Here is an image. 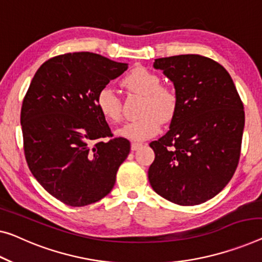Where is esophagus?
Segmentation results:
<instances>
[{"label": "esophagus", "instance_id": "1", "mask_svg": "<svg viewBox=\"0 0 262 262\" xmlns=\"http://www.w3.org/2000/svg\"><path fill=\"white\" fill-rule=\"evenodd\" d=\"M142 146V143L141 142H132V144H130V149L132 150H136V149H139L140 147Z\"/></svg>", "mask_w": 262, "mask_h": 262}]
</instances>
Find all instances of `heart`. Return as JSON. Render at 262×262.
<instances>
[{
	"instance_id": "b5f03b06",
	"label": "heart",
	"mask_w": 262,
	"mask_h": 262,
	"mask_svg": "<svg viewBox=\"0 0 262 262\" xmlns=\"http://www.w3.org/2000/svg\"><path fill=\"white\" fill-rule=\"evenodd\" d=\"M122 84L130 92L144 96L141 119L130 121L116 130V135L132 141H142L158 134L162 122H168L178 111V96L173 89L161 85L155 73L138 67L128 73ZM96 106L103 118L111 122L121 119V100L113 89L104 87L96 96Z\"/></svg>"
}]
</instances>
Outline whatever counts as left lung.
<instances>
[{
  "label": "left lung",
  "instance_id": "left-lung-1",
  "mask_svg": "<svg viewBox=\"0 0 262 262\" xmlns=\"http://www.w3.org/2000/svg\"><path fill=\"white\" fill-rule=\"evenodd\" d=\"M154 68L173 82L177 114L169 130L149 146L148 169L160 196L181 206L204 204L231 181L240 158L244 104L229 75L212 58L187 54L156 58Z\"/></svg>",
  "mask_w": 262,
  "mask_h": 262
}]
</instances>
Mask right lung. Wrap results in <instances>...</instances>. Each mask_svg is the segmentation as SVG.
Listing matches in <instances>:
<instances>
[{
    "mask_svg": "<svg viewBox=\"0 0 262 262\" xmlns=\"http://www.w3.org/2000/svg\"><path fill=\"white\" fill-rule=\"evenodd\" d=\"M128 68L99 54L69 53L46 61L23 99L25 155L38 183L73 207L111 193L130 143L112 136L96 96Z\"/></svg>",
    "mask_w": 262,
    "mask_h": 262,
    "instance_id": "obj_1",
    "label": "right lung"
}]
</instances>
